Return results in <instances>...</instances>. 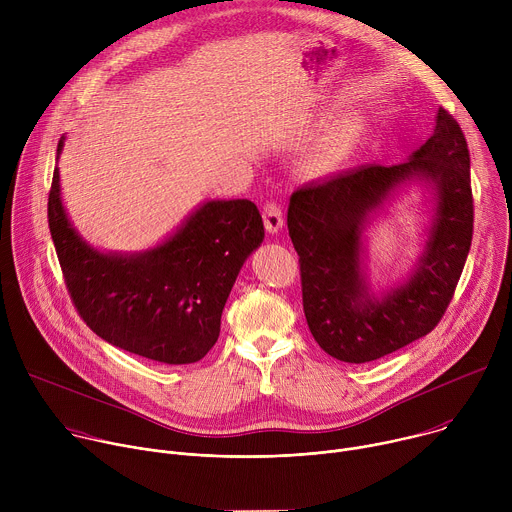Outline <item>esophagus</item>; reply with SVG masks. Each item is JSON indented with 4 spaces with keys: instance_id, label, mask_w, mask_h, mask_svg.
<instances>
[{
    "instance_id": "34e87169",
    "label": "esophagus",
    "mask_w": 512,
    "mask_h": 512,
    "mask_svg": "<svg viewBox=\"0 0 512 512\" xmlns=\"http://www.w3.org/2000/svg\"><path fill=\"white\" fill-rule=\"evenodd\" d=\"M263 223H265L267 233H271V235L281 231V227H283V212H281V208L275 202H267L265 204V208H263Z\"/></svg>"
}]
</instances>
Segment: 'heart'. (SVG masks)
I'll return each mask as SVG.
<instances>
[{
    "label": "heart",
    "mask_w": 512,
    "mask_h": 512,
    "mask_svg": "<svg viewBox=\"0 0 512 512\" xmlns=\"http://www.w3.org/2000/svg\"><path fill=\"white\" fill-rule=\"evenodd\" d=\"M362 137V125L346 119L334 125L306 158V170L316 178H326L344 170L354 158Z\"/></svg>",
    "instance_id": "b5f03b06"
}]
</instances>
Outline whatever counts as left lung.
<instances>
[{"label": "left lung", "mask_w": 512, "mask_h": 512, "mask_svg": "<svg viewBox=\"0 0 512 512\" xmlns=\"http://www.w3.org/2000/svg\"><path fill=\"white\" fill-rule=\"evenodd\" d=\"M411 183L432 200L424 251L403 282L375 295L363 233ZM472 225L468 143L442 107L429 139L405 162L360 166L291 194L287 229L300 255L304 314L320 348L360 364L429 334L454 296Z\"/></svg>", "instance_id": "1"}]
</instances>
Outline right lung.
<instances>
[{
  "instance_id": "right-lung-1",
  "label": "right lung",
  "mask_w": 512,
  "mask_h": 512,
  "mask_svg": "<svg viewBox=\"0 0 512 512\" xmlns=\"http://www.w3.org/2000/svg\"><path fill=\"white\" fill-rule=\"evenodd\" d=\"M64 148L58 141L56 160ZM48 225L68 294L109 344L166 364L206 356L247 257L263 243L251 200H206L162 243L135 253L99 251L70 223L54 168Z\"/></svg>"
}]
</instances>
